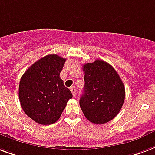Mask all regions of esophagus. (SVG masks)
<instances>
[{"instance_id": "1", "label": "esophagus", "mask_w": 155, "mask_h": 155, "mask_svg": "<svg viewBox=\"0 0 155 155\" xmlns=\"http://www.w3.org/2000/svg\"><path fill=\"white\" fill-rule=\"evenodd\" d=\"M70 89H71V93H72L73 96L75 97V95H76V90H75V87H74V86H72V87H71V88H70Z\"/></svg>"}]
</instances>
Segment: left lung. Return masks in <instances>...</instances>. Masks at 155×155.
<instances>
[{
	"label": "left lung",
	"mask_w": 155,
	"mask_h": 155,
	"mask_svg": "<svg viewBox=\"0 0 155 155\" xmlns=\"http://www.w3.org/2000/svg\"><path fill=\"white\" fill-rule=\"evenodd\" d=\"M84 93L80 106L86 119L96 124L109 122L119 114L125 98L122 80L111 65L96 60L83 66Z\"/></svg>",
	"instance_id": "obj_1"
}]
</instances>
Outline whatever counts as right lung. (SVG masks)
<instances>
[{
    "mask_svg": "<svg viewBox=\"0 0 155 155\" xmlns=\"http://www.w3.org/2000/svg\"><path fill=\"white\" fill-rule=\"evenodd\" d=\"M66 59L49 54L32 64L22 75L19 82L18 96L26 114L40 124L57 122L72 98L66 88L60 72Z\"/></svg>",
    "mask_w": 155,
    "mask_h": 155,
    "instance_id": "right-lung-1",
    "label": "right lung"
}]
</instances>
